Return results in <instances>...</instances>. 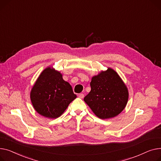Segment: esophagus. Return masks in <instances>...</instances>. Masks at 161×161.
<instances>
[{
    "label": "esophagus",
    "mask_w": 161,
    "mask_h": 161,
    "mask_svg": "<svg viewBox=\"0 0 161 161\" xmlns=\"http://www.w3.org/2000/svg\"><path fill=\"white\" fill-rule=\"evenodd\" d=\"M84 93H80L78 95V97L79 98H81V99H82L84 97Z\"/></svg>",
    "instance_id": "esophagus-1"
}]
</instances>
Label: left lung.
Segmentation results:
<instances>
[{
    "label": "left lung",
    "mask_w": 161,
    "mask_h": 161,
    "mask_svg": "<svg viewBox=\"0 0 161 161\" xmlns=\"http://www.w3.org/2000/svg\"><path fill=\"white\" fill-rule=\"evenodd\" d=\"M91 91L84 101L101 119L118 116L127 105L129 93L118 74L111 68L94 76L90 82Z\"/></svg>",
    "instance_id": "8db88e82"
}]
</instances>
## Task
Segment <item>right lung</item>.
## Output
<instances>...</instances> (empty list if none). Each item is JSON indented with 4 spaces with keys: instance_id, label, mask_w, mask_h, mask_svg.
Returning <instances> with one entry per match:
<instances>
[{
    "instance_id": "add662e5",
    "label": "right lung",
    "mask_w": 161,
    "mask_h": 161,
    "mask_svg": "<svg viewBox=\"0 0 161 161\" xmlns=\"http://www.w3.org/2000/svg\"><path fill=\"white\" fill-rule=\"evenodd\" d=\"M77 96L57 71L47 68L40 74L31 92L34 109L49 118L60 116Z\"/></svg>"
}]
</instances>
